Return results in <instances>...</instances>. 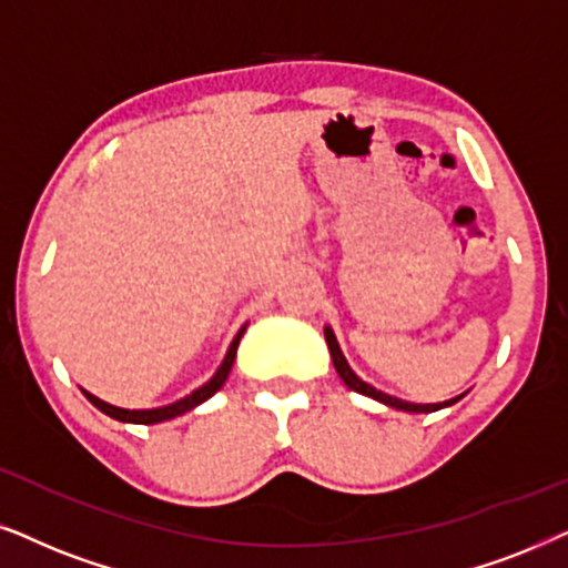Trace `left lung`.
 <instances>
[{
  "mask_svg": "<svg viewBox=\"0 0 568 568\" xmlns=\"http://www.w3.org/2000/svg\"><path fill=\"white\" fill-rule=\"evenodd\" d=\"M325 337H327L329 354H333L335 372H337V375H341V379H343V383H346V385L351 387V390L362 393V396H369V398H375V400H383V404H387V406H393V408H400V412H414V414H422V412H437V408H443V406H450V404H456V400H458V398H450V400H445V404H408V400H400V398H393V396H387V393L377 390V387L367 385V383H364V379H358V377L354 375V369L348 367L346 356L341 354V346H337V341H335L333 329L327 327V329H325Z\"/></svg>",
  "mask_w": 568,
  "mask_h": 568,
  "instance_id": "8db88e82",
  "label": "left lung"
}]
</instances>
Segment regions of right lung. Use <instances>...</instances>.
I'll return each mask as SVG.
<instances>
[{
    "mask_svg": "<svg viewBox=\"0 0 568 568\" xmlns=\"http://www.w3.org/2000/svg\"><path fill=\"white\" fill-rule=\"evenodd\" d=\"M243 329H246V327H241L239 335L233 337L231 348H227V356H225V362H222V367L217 369V375H214L206 385H201L199 390H193L191 396H185L183 400H178V404H170V406H162V408H146V412H128V408H118V406L104 404V400H99L97 396H91V393H85V398H89L91 404L99 408V412H104L106 416H112V419H118V422H133V425H156V422L172 419V416H181V414H185V412H191L193 406L204 404L206 398H212L214 393H217L220 387L225 385V379H227V375H231V369H233L235 351H239V343H241Z\"/></svg>",
    "mask_w": 568,
    "mask_h": 568,
    "instance_id": "1",
    "label": "right lung"
}]
</instances>
